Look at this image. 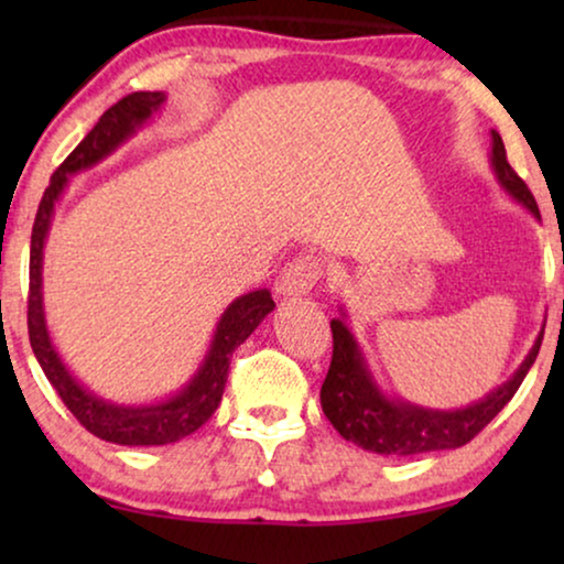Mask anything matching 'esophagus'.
<instances>
[{
	"instance_id": "1",
	"label": "esophagus",
	"mask_w": 564,
	"mask_h": 564,
	"mask_svg": "<svg viewBox=\"0 0 564 564\" xmlns=\"http://www.w3.org/2000/svg\"><path fill=\"white\" fill-rule=\"evenodd\" d=\"M321 261L315 257H297L284 267V272L276 282V292L282 297H303L321 280Z\"/></svg>"
}]
</instances>
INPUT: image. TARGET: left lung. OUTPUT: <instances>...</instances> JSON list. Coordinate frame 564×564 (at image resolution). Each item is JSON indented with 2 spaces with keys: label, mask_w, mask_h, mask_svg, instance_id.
<instances>
[{
  "label": "left lung",
  "mask_w": 564,
  "mask_h": 564,
  "mask_svg": "<svg viewBox=\"0 0 564 564\" xmlns=\"http://www.w3.org/2000/svg\"><path fill=\"white\" fill-rule=\"evenodd\" d=\"M490 166L500 187L511 195L516 203L539 218L536 199L527 184L513 172L506 159V145L496 130H490ZM341 315L330 321L334 330V357L321 388V405L326 419L346 442H354L361 449L375 454H392V457H411V454L457 449L480 434L503 405L516 395L523 377L536 361L539 346H542L544 328L539 330L534 346L519 369L488 395L475 400L465 408L438 411V408H423L411 400L392 398L377 384L372 369L367 365L365 351L349 328V313L338 307Z\"/></svg>",
  "instance_id": "left-lung-1"
}]
</instances>
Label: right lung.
Returning a JSON list of instances; mask_svg holds the SVG:
<instances>
[{"mask_svg":"<svg viewBox=\"0 0 564 564\" xmlns=\"http://www.w3.org/2000/svg\"><path fill=\"white\" fill-rule=\"evenodd\" d=\"M166 102L164 91H135L122 97L118 105L107 110L87 138L68 153V159L51 176L48 189L43 192L41 205L33 223L30 238V295H28V334L37 365L43 367L48 382L64 400L68 411L76 415L89 434L120 446H161L174 444L180 438L195 434L218 408L223 390H226L228 367L234 351L249 338L261 321L274 311V300L269 290H253L236 297L223 311L215 326L210 349L203 365L189 377L180 392L156 403H112L95 395L72 375L53 344L43 307V249L48 238L53 210L68 187L74 174L91 169L99 161L120 149L128 138H133L153 115Z\"/></svg>","mask_w":564,"mask_h":564,"instance_id":"1","label":"right lung"}]
</instances>
